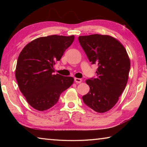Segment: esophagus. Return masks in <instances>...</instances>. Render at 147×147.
I'll use <instances>...</instances> for the list:
<instances>
[{"instance_id":"34e87169","label":"esophagus","mask_w":147,"mask_h":147,"mask_svg":"<svg viewBox=\"0 0 147 147\" xmlns=\"http://www.w3.org/2000/svg\"><path fill=\"white\" fill-rule=\"evenodd\" d=\"M74 81H75L76 83H78V84H80V83H81L82 82V80L81 78H74Z\"/></svg>"}]
</instances>
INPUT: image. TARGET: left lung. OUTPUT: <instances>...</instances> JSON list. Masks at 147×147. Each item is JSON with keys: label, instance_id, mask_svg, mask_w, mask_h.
Wrapping results in <instances>:
<instances>
[{"label": "left lung", "instance_id": "obj_1", "mask_svg": "<svg viewBox=\"0 0 147 147\" xmlns=\"http://www.w3.org/2000/svg\"><path fill=\"white\" fill-rule=\"evenodd\" d=\"M78 41L89 61L98 65L96 78L86 80L90 90L82 100L94 111L104 113L115 105L126 88L130 59L123 45L109 36H79Z\"/></svg>", "mask_w": 147, "mask_h": 147}]
</instances>
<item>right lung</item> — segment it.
I'll use <instances>...</instances> for the list:
<instances>
[{
  "instance_id": "1",
  "label": "right lung",
  "mask_w": 147,
  "mask_h": 147,
  "mask_svg": "<svg viewBox=\"0 0 147 147\" xmlns=\"http://www.w3.org/2000/svg\"><path fill=\"white\" fill-rule=\"evenodd\" d=\"M74 39V36L41 37L27 44L20 53L16 78L28 103L37 110L52 108L62 92L73 84V77L54 74V65Z\"/></svg>"
}]
</instances>
